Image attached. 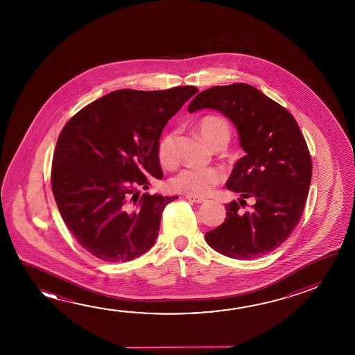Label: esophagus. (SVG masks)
Masks as SVG:
<instances>
[{"instance_id": "1", "label": "esophagus", "mask_w": 355, "mask_h": 355, "mask_svg": "<svg viewBox=\"0 0 355 355\" xmlns=\"http://www.w3.org/2000/svg\"><path fill=\"white\" fill-rule=\"evenodd\" d=\"M186 198L189 202H193V203H203V202L207 200L204 198L198 197V196H191V194H187Z\"/></svg>"}]
</instances>
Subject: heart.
I'll return each instance as SVG.
<instances>
[{
  "mask_svg": "<svg viewBox=\"0 0 355 355\" xmlns=\"http://www.w3.org/2000/svg\"><path fill=\"white\" fill-rule=\"evenodd\" d=\"M198 130L208 145L214 147L218 144L227 145L230 139L229 122L220 116H207L198 123ZM157 156L159 162L164 167L175 166V134L166 132L157 142ZM224 175L219 169L215 168H186L180 171L171 182V186L175 192L191 194V196H205L219 184Z\"/></svg>",
  "mask_w": 355,
  "mask_h": 355,
  "instance_id": "obj_1",
  "label": "heart"
}]
</instances>
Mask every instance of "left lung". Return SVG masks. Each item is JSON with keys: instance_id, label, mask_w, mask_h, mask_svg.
Listing matches in <instances>:
<instances>
[{"instance_id": "obj_1", "label": "left lung", "mask_w": 355, "mask_h": 355, "mask_svg": "<svg viewBox=\"0 0 355 355\" xmlns=\"http://www.w3.org/2000/svg\"><path fill=\"white\" fill-rule=\"evenodd\" d=\"M202 109L219 111L238 128L246 155L236 162L225 186L256 200L245 213L235 200L225 204V221L205 234V240L233 259L266 255L290 236L304 209L312 178L306 140L284 106L249 84L204 90L188 106L189 112Z\"/></svg>"}]
</instances>
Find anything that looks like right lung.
I'll return each instance as SVG.
<instances>
[{"label":"right lung","instance_id":"obj_1","mask_svg":"<svg viewBox=\"0 0 355 355\" xmlns=\"http://www.w3.org/2000/svg\"><path fill=\"white\" fill-rule=\"evenodd\" d=\"M196 87L122 89L95 100L67 122L52 163L60 215L83 248L100 260L126 262L150 250L161 215L177 197L137 192L161 180L157 142Z\"/></svg>","mask_w":355,"mask_h":355}]
</instances>
